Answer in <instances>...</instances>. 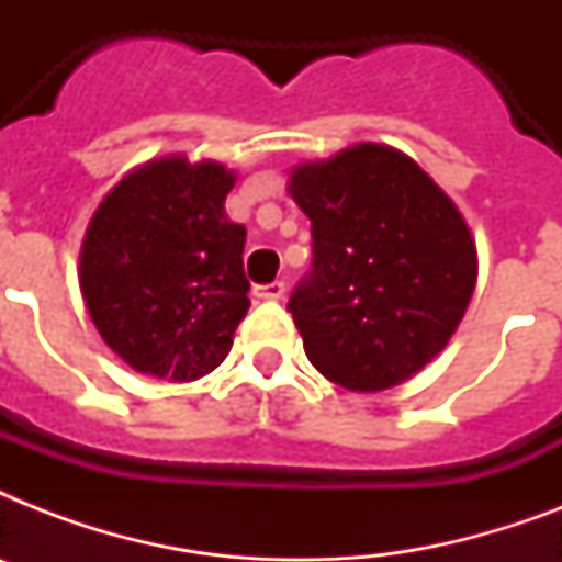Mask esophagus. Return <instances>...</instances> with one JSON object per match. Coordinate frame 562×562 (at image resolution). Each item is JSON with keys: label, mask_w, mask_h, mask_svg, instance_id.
<instances>
[{"label": "esophagus", "mask_w": 562, "mask_h": 562, "mask_svg": "<svg viewBox=\"0 0 562 562\" xmlns=\"http://www.w3.org/2000/svg\"><path fill=\"white\" fill-rule=\"evenodd\" d=\"M254 294L259 300H282L285 297V282H268V285H256Z\"/></svg>", "instance_id": "obj_1"}]
</instances>
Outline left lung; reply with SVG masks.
Returning a JSON list of instances; mask_svg holds the SVG:
<instances>
[{
	"mask_svg": "<svg viewBox=\"0 0 562 562\" xmlns=\"http://www.w3.org/2000/svg\"><path fill=\"white\" fill-rule=\"evenodd\" d=\"M312 221V271L289 312L308 361L347 391H387L426 368L461 324L479 254L452 198L387 145L359 143L291 169Z\"/></svg>",
	"mask_w": 562,
	"mask_h": 562,
	"instance_id": "8db88e82",
	"label": "left lung"
}]
</instances>
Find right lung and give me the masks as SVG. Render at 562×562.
Here are the masks:
<instances>
[{
  "label": "right lung",
  "mask_w": 562,
  "mask_h": 562,
  "mask_svg": "<svg viewBox=\"0 0 562 562\" xmlns=\"http://www.w3.org/2000/svg\"><path fill=\"white\" fill-rule=\"evenodd\" d=\"M236 175L160 157L104 194L81 245V294L110 350L134 370L194 382L227 359L247 315L245 236L224 212Z\"/></svg>",
  "instance_id": "obj_1"
}]
</instances>
